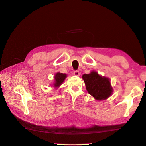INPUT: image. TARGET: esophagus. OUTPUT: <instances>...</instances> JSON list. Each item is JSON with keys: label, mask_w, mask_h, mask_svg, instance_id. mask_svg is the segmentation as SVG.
<instances>
[{"label": "esophagus", "mask_w": 146, "mask_h": 146, "mask_svg": "<svg viewBox=\"0 0 146 146\" xmlns=\"http://www.w3.org/2000/svg\"><path fill=\"white\" fill-rule=\"evenodd\" d=\"M73 74H74V76H80V72L78 70H75V71H74V73Z\"/></svg>", "instance_id": "1"}]
</instances>
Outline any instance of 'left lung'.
<instances>
[{
    "label": "left lung",
    "instance_id": "8db88e82",
    "mask_svg": "<svg viewBox=\"0 0 146 146\" xmlns=\"http://www.w3.org/2000/svg\"><path fill=\"white\" fill-rule=\"evenodd\" d=\"M82 78L88 92L97 100H103L111 96L113 89L108 78L102 77L94 71L83 74Z\"/></svg>",
    "mask_w": 146,
    "mask_h": 146
}]
</instances>
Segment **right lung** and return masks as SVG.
Here are the masks:
<instances>
[{
	"label": "right lung",
	"instance_id": "add662e5",
	"mask_svg": "<svg viewBox=\"0 0 146 146\" xmlns=\"http://www.w3.org/2000/svg\"><path fill=\"white\" fill-rule=\"evenodd\" d=\"M66 77V75L65 74L58 72L55 75V77H54L55 83L54 84V86H56V87H58V86L63 82Z\"/></svg>",
	"mask_w": 146,
	"mask_h": 146
}]
</instances>
